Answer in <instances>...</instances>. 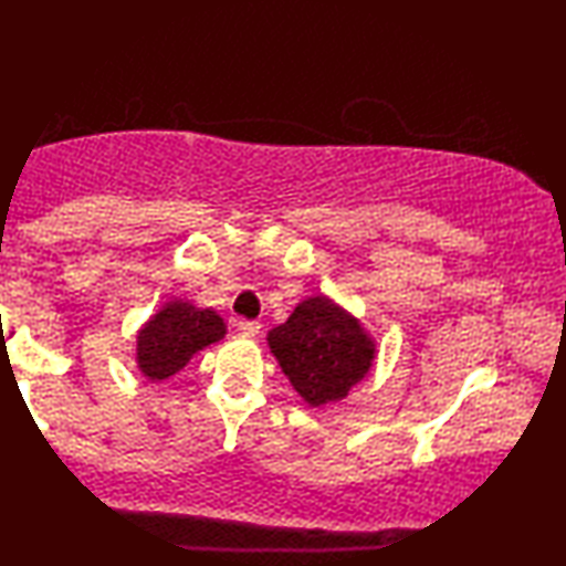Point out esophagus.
I'll use <instances>...</instances> for the list:
<instances>
[{"instance_id": "esophagus-1", "label": "esophagus", "mask_w": 566, "mask_h": 566, "mask_svg": "<svg viewBox=\"0 0 566 566\" xmlns=\"http://www.w3.org/2000/svg\"><path fill=\"white\" fill-rule=\"evenodd\" d=\"M237 332L239 335H244V337H254L260 332V322H252V319H237Z\"/></svg>"}]
</instances>
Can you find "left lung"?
<instances>
[{
	"label": "left lung",
	"instance_id": "1",
	"mask_svg": "<svg viewBox=\"0 0 566 566\" xmlns=\"http://www.w3.org/2000/svg\"><path fill=\"white\" fill-rule=\"evenodd\" d=\"M268 345L312 407L345 399L376 358L374 339L360 322L324 296L298 304L281 327L270 329Z\"/></svg>",
	"mask_w": 566,
	"mask_h": 566
}]
</instances>
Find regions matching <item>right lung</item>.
I'll use <instances>...</instances> for the list:
<instances>
[{
    "mask_svg": "<svg viewBox=\"0 0 566 566\" xmlns=\"http://www.w3.org/2000/svg\"><path fill=\"white\" fill-rule=\"evenodd\" d=\"M227 335V324L211 308H196L185 301H169L138 332L136 360L151 381H165L206 345L219 343Z\"/></svg>",
    "mask_w": 566,
    "mask_h": 566,
    "instance_id": "1",
    "label": "right lung"
}]
</instances>
